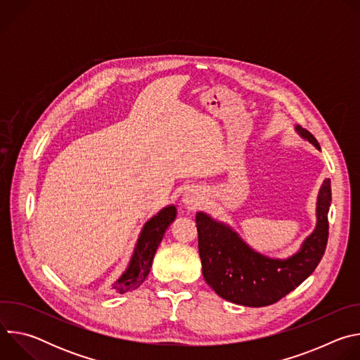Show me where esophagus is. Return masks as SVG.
I'll return each instance as SVG.
<instances>
[{
	"instance_id": "1",
	"label": "esophagus",
	"mask_w": 360,
	"mask_h": 360,
	"mask_svg": "<svg viewBox=\"0 0 360 360\" xmlns=\"http://www.w3.org/2000/svg\"><path fill=\"white\" fill-rule=\"evenodd\" d=\"M200 200H202V196H200V193L196 191V189H186L185 192H184V196H182V203L185 205V207L188 208V210H193V208H196L198 205L200 203Z\"/></svg>"
}]
</instances>
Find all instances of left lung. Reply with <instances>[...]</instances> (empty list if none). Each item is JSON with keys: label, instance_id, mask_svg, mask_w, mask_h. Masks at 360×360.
<instances>
[{"label": "left lung", "instance_id": "1", "mask_svg": "<svg viewBox=\"0 0 360 360\" xmlns=\"http://www.w3.org/2000/svg\"><path fill=\"white\" fill-rule=\"evenodd\" d=\"M295 131L321 149L309 131L300 125ZM330 202V179H325L318 193L316 226L299 250L285 259L256 252L228 224L196 212L198 249L205 281L221 297L236 304L261 307L278 302L319 265L328 243Z\"/></svg>", "mask_w": 360, "mask_h": 360}]
</instances>
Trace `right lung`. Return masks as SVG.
<instances>
[{"mask_svg":"<svg viewBox=\"0 0 360 360\" xmlns=\"http://www.w3.org/2000/svg\"><path fill=\"white\" fill-rule=\"evenodd\" d=\"M176 218V208L175 205H168L164 210H161L155 217H152L142 228L134 253L131 256V261L125 272L112 283L111 289L117 293H125L129 290L136 289L139 285L143 283L146 279L153 255H155L165 231Z\"/></svg>","mask_w":360,"mask_h":360,"instance_id":"obj_1","label":"right lung"}]
</instances>
